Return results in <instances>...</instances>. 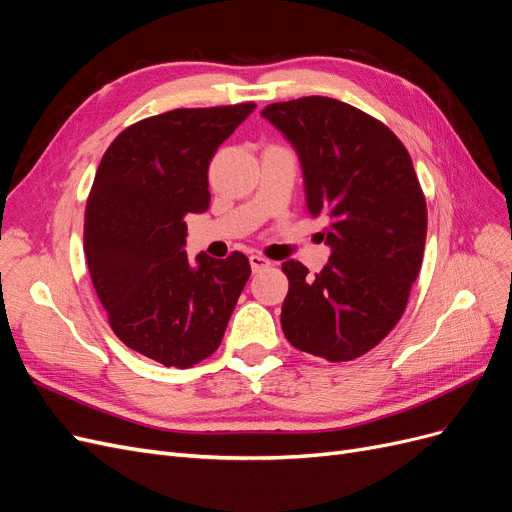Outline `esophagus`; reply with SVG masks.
I'll return each mask as SVG.
<instances>
[{"mask_svg":"<svg viewBox=\"0 0 512 512\" xmlns=\"http://www.w3.org/2000/svg\"><path fill=\"white\" fill-rule=\"evenodd\" d=\"M250 267H252V271H254V273H258V271H262V269L271 267V260H267L265 256L252 254V256H250Z\"/></svg>","mask_w":512,"mask_h":512,"instance_id":"obj_1","label":"esophagus"}]
</instances>
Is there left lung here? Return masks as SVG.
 <instances>
[{
  "label": "left lung",
  "instance_id": "obj_1",
  "mask_svg": "<svg viewBox=\"0 0 512 512\" xmlns=\"http://www.w3.org/2000/svg\"><path fill=\"white\" fill-rule=\"evenodd\" d=\"M260 115L297 151L307 211L327 222L331 247L316 275L282 265L284 335L331 363L352 361L391 333L421 271L427 207L410 153L384 123L333 98L275 102Z\"/></svg>",
  "mask_w": 512,
  "mask_h": 512
}]
</instances>
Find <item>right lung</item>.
<instances>
[{
    "mask_svg": "<svg viewBox=\"0 0 512 512\" xmlns=\"http://www.w3.org/2000/svg\"><path fill=\"white\" fill-rule=\"evenodd\" d=\"M256 104L175 108L123 130L106 149L85 209V256L108 322L128 348L166 367L218 350L250 280V260L185 254L188 213L211 203L215 151Z\"/></svg>",
    "mask_w": 512,
    "mask_h": 512,
    "instance_id": "right-lung-1",
    "label": "right lung"
}]
</instances>
